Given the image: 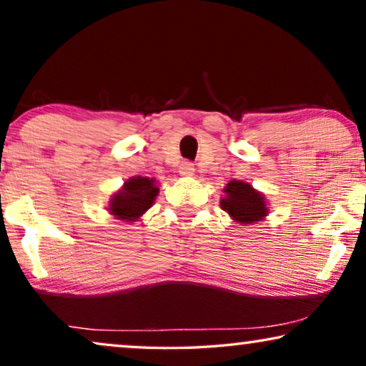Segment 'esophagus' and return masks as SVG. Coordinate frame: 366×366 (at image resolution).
Returning <instances> with one entry per match:
<instances>
[{
	"instance_id": "34e87169",
	"label": "esophagus",
	"mask_w": 366,
	"mask_h": 366,
	"mask_svg": "<svg viewBox=\"0 0 366 366\" xmlns=\"http://www.w3.org/2000/svg\"><path fill=\"white\" fill-rule=\"evenodd\" d=\"M193 173H194V168L189 162H183L179 164V174H183V177H192Z\"/></svg>"
}]
</instances>
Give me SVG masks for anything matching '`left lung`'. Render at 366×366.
I'll list each match as a JSON object with an SVG mask.
<instances>
[{
    "label": "left lung",
    "instance_id": "8db88e82",
    "mask_svg": "<svg viewBox=\"0 0 366 366\" xmlns=\"http://www.w3.org/2000/svg\"><path fill=\"white\" fill-rule=\"evenodd\" d=\"M224 193H227V197L219 202V204L237 222L247 224L259 222L263 217H267L268 208L263 194L253 189L252 184L233 179L227 184Z\"/></svg>",
    "mask_w": 366,
    "mask_h": 366
}]
</instances>
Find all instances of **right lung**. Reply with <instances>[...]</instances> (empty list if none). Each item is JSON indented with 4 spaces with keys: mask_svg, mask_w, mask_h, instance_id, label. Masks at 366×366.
Wrapping results in <instances>:
<instances>
[{
    "mask_svg": "<svg viewBox=\"0 0 366 366\" xmlns=\"http://www.w3.org/2000/svg\"><path fill=\"white\" fill-rule=\"evenodd\" d=\"M158 194L153 178L134 177L124 183L123 189L114 194L109 204V212L118 219L134 222L152 207Z\"/></svg>",
    "mask_w": 366,
    "mask_h": 366,
    "instance_id": "add662e5",
    "label": "right lung"
}]
</instances>
